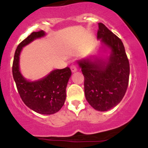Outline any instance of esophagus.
Instances as JSON below:
<instances>
[{"instance_id": "obj_1", "label": "esophagus", "mask_w": 148, "mask_h": 148, "mask_svg": "<svg viewBox=\"0 0 148 148\" xmlns=\"http://www.w3.org/2000/svg\"><path fill=\"white\" fill-rule=\"evenodd\" d=\"M70 69H71V70L72 72H74V71H76L77 70V66H76L75 64H71V66H70Z\"/></svg>"}]
</instances>
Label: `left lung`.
Wrapping results in <instances>:
<instances>
[{
  "instance_id": "left-lung-1",
  "label": "left lung",
  "mask_w": 148,
  "mask_h": 148,
  "mask_svg": "<svg viewBox=\"0 0 148 148\" xmlns=\"http://www.w3.org/2000/svg\"><path fill=\"white\" fill-rule=\"evenodd\" d=\"M97 38L111 49L108 62L89 59L79 62L84 77L85 97L98 111H107L119 104L129 83L130 64L123 43L104 24L99 23Z\"/></svg>"
}]
</instances>
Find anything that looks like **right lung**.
Listing matches in <instances>:
<instances>
[{
  "instance_id": "right-lung-1",
  "label": "right lung",
  "mask_w": 148,
  "mask_h": 148,
  "mask_svg": "<svg viewBox=\"0 0 148 148\" xmlns=\"http://www.w3.org/2000/svg\"><path fill=\"white\" fill-rule=\"evenodd\" d=\"M44 35L43 31L33 32L18 44L15 51L12 71L18 92L24 104L36 112L51 114L59 111L64 104L66 88L71 75L69 67L53 70L45 78L36 82L27 81L19 71V56L22 48Z\"/></svg>"
}]
</instances>
